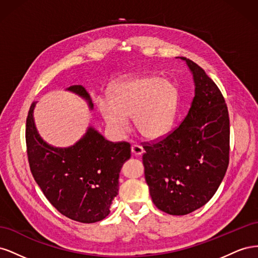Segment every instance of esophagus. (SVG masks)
Returning a JSON list of instances; mask_svg holds the SVG:
<instances>
[{"label":"esophagus","instance_id":"obj_1","mask_svg":"<svg viewBox=\"0 0 258 258\" xmlns=\"http://www.w3.org/2000/svg\"><path fill=\"white\" fill-rule=\"evenodd\" d=\"M131 152L137 156H140V155L143 154L144 150H143L142 146H140L138 144H134V145H131Z\"/></svg>","mask_w":258,"mask_h":258}]
</instances>
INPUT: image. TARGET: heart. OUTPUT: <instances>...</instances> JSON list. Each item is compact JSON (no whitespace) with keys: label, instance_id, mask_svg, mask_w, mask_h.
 Segmentation results:
<instances>
[{"label":"heart","instance_id":"1","mask_svg":"<svg viewBox=\"0 0 258 258\" xmlns=\"http://www.w3.org/2000/svg\"><path fill=\"white\" fill-rule=\"evenodd\" d=\"M110 104L101 105L106 123L117 134L134 118L135 128L147 140H159L172 129L179 102L176 86L157 76L134 77L110 91Z\"/></svg>","mask_w":258,"mask_h":258}]
</instances>
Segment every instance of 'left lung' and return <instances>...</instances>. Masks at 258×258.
<instances>
[{"mask_svg": "<svg viewBox=\"0 0 258 258\" xmlns=\"http://www.w3.org/2000/svg\"><path fill=\"white\" fill-rule=\"evenodd\" d=\"M179 58L194 75L191 106L174 130L146 142L142 156L154 205L171 215H186L205 206L229 163V114L222 92L198 64Z\"/></svg>", "mask_w": 258, "mask_h": 258, "instance_id": "left-lung-1", "label": "left lung"}]
</instances>
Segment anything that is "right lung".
<instances>
[{
	"mask_svg": "<svg viewBox=\"0 0 258 258\" xmlns=\"http://www.w3.org/2000/svg\"><path fill=\"white\" fill-rule=\"evenodd\" d=\"M68 90L92 102L81 85ZM31 104L26 124V143L30 170L45 197L59 212L73 221L90 224L110 214L118 194L122 163L130 158L128 142H111L93 129L75 145L52 147L37 134Z\"/></svg>",
	"mask_w": 258,
	"mask_h": 258,
	"instance_id": "right-lung-1",
	"label": "right lung"
}]
</instances>
